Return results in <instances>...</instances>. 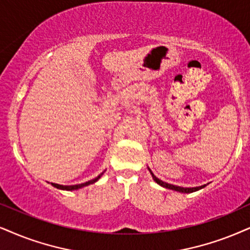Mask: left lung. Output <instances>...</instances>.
I'll return each instance as SVG.
<instances>
[{
    "instance_id": "left-lung-1",
    "label": "left lung",
    "mask_w": 250,
    "mask_h": 250,
    "mask_svg": "<svg viewBox=\"0 0 250 250\" xmlns=\"http://www.w3.org/2000/svg\"><path fill=\"white\" fill-rule=\"evenodd\" d=\"M148 170H150L151 175H152L153 180H154V181H156V182L158 183V185H159V186H162V187H164V188H167V189H172V190L180 191V192H186V194H189V192H194V191H197V190H200V189H202V188H204V187H205V185H204V186H200V187H194V188H183V187H179V186L169 185V183H166V182L162 181V180H159V179H158L157 176L154 175L152 172H151V169H150V168H148Z\"/></svg>"
}]
</instances>
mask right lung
I'll return each mask as SVG.
<instances>
[{
    "label": "right lung",
    "instance_id": "right-lung-1",
    "mask_svg": "<svg viewBox=\"0 0 250 250\" xmlns=\"http://www.w3.org/2000/svg\"><path fill=\"white\" fill-rule=\"evenodd\" d=\"M104 174V172L102 173V174H99L97 176V178H94L92 180H90V181L87 182H84V183H81V185H72V186H62V185H58V183H52L53 187L58 188V189H62V190H77V189L80 188H83V187H86V186L88 185H92V183L97 182L98 180H99L100 178H102V175Z\"/></svg>",
    "mask_w": 250,
    "mask_h": 250
}]
</instances>
